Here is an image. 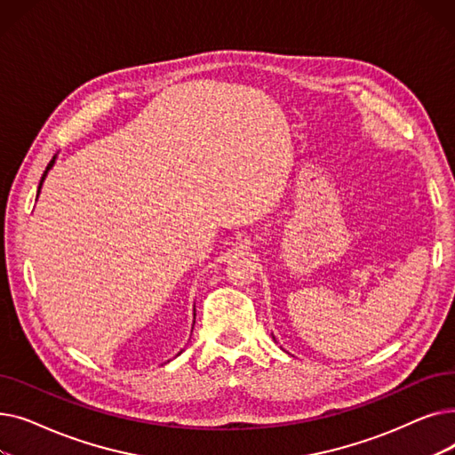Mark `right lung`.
<instances>
[{
	"label": "right lung",
	"instance_id": "obj_1",
	"mask_svg": "<svg viewBox=\"0 0 455 455\" xmlns=\"http://www.w3.org/2000/svg\"><path fill=\"white\" fill-rule=\"evenodd\" d=\"M53 164H55V156H53V160L50 162V164H47V167H45V172H44V175H42V179H40V184H38V194H40V188H42V182H44V179H45V175H47V172H50L52 170V167H53ZM38 197V196H36ZM196 323V321H194Z\"/></svg>",
	"mask_w": 455,
	"mask_h": 455
}]
</instances>
